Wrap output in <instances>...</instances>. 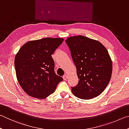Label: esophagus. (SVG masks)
<instances>
[{
	"label": "esophagus",
	"instance_id": "obj_1",
	"mask_svg": "<svg viewBox=\"0 0 129 129\" xmlns=\"http://www.w3.org/2000/svg\"><path fill=\"white\" fill-rule=\"evenodd\" d=\"M63 79H64V80H66L67 79V75H63Z\"/></svg>",
	"mask_w": 129,
	"mask_h": 129
}]
</instances>
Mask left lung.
<instances>
[{"mask_svg": "<svg viewBox=\"0 0 129 129\" xmlns=\"http://www.w3.org/2000/svg\"><path fill=\"white\" fill-rule=\"evenodd\" d=\"M65 42L79 79L77 85L71 87L73 94L86 100L100 95L112 76V63L107 49L100 42L83 36L69 37Z\"/></svg>", "mask_w": 129, "mask_h": 129, "instance_id": "8db88e82", "label": "left lung"}]
</instances>
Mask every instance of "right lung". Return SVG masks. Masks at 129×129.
I'll return each instance as SVG.
<instances>
[{
  "instance_id": "right-lung-1",
  "label": "right lung",
  "mask_w": 129,
  "mask_h": 129,
  "mask_svg": "<svg viewBox=\"0 0 129 129\" xmlns=\"http://www.w3.org/2000/svg\"><path fill=\"white\" fill-rule=\"evenodd\" d=\"M61 38H44L26 42L15 58L20 86L29 96L42 99L55 91L63 78L56 75L51 55L63 42Z\"/></svg>"
}]
</instances>
